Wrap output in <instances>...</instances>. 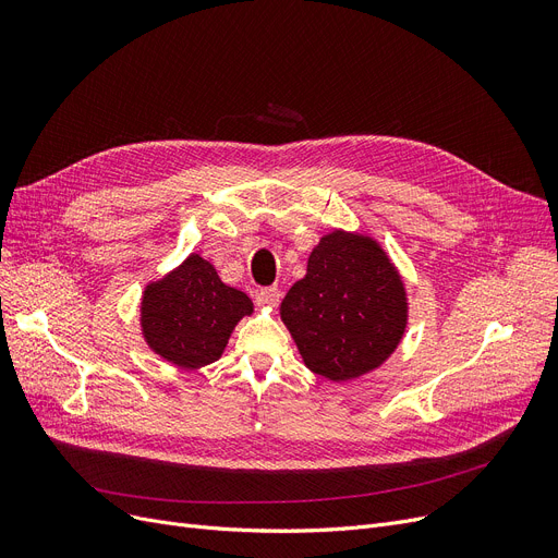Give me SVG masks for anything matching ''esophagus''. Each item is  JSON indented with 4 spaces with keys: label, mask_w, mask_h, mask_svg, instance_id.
I'll return each instance as SVG.
<instances>
[{
    "label": "esophagus",
    "mask_w": 558,
    "mask_h": 558,
    "mask_svg": "<svg viewBox=\"0 0 558 558\" xmlns=\"http://www.w3.org/2000/svg\"><path fill=\"white\" fill-rule=\"evenodd\" d=\"M257 303L262 307H276L280 303V289L278 287H262L257 291Z\"/></svg>",
    "instance_id": "34e87169"
}]
</instances>
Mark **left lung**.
<instances>
[{
    "label": "left lung",
    "mask_w": 558,
    "mask_h": 558,
    "mask_svg": "<svg viewBox=\"0 0 558 558\" xmlns=\"http://www.w3.org/2000/svg\"><path fill=\"white\" fill-rule=\"evenodd\" d=\"M280 318L312 373L348 383L396 353L409 299L398 267L373 234L335 228L312 248L307 274L287 291Z\"/></svg>",
    "instance_id": "1"
}]
</instances>
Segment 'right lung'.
<instances>
[{"label": "right lung", "mask_w": 558, "mask_h": 558, "mask_svg": "<svg viewBox=\"0 0 558 558\" xmlns=\"http://www.w3.org/2000/svg\"><path fill=\"white\" fill-rule=\"evenodd\" d=\"M253 301L226 284L215 264L190 253L179 267L146 282L140 299V332L154 353L179 368L217 362Z\"/></svg>", "instance_id": "obj_1"}]
</instances>
